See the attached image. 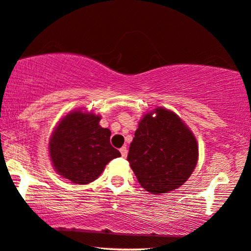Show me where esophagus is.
I'll return each mask as SVG.
<instances>
[{
	"mask_svg": "<svg viewBox=\"0 0 251 251\" xmlns=\"http://www.w3.org/2000/svg\"><path fill=\"white\" fill-rule=\"evenodd\" d=\"M119 151H121L123 158H126V156H127V149H126V147H123L121 150H119Z\"/></svg>",
	"mask_w": 251,
	"mask_h": 251,
	"instance_id": "obj_1",
	"label": "esophagus"
}]
</instances>
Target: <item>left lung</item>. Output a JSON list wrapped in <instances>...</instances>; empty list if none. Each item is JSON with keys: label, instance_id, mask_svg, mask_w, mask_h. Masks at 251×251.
I'll return each mask as SVG.
<instances>
[{"label": "left lung", "instance_id": "left-lung-1", "mask_svg": "<svg viewBox=\"0 0 251 251\" xmlns=\"http://www.w3.org/2000/svg\"><path fill=\"white\" fill-rule=\"evenodd\" d=\"M198 160L196 137L184 121L163 107L138 122L127 161L147 192L161 195L184 185Z\"/></svg>", "mask_w": 251, "mask_h": 251}]
</instances>
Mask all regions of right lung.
<instances>
[{"instance_id":"1","label":"right lung","mask_w":251,"mask_h":251,"mask_svg":"<svg viewBox=\"0 0 251 251\" xmlns=\"http://www.w3.org/2000/svg\"><path fill=\"white\" fill-rule=\"evenodd\" d=\"M100 119V115L78 108L57 123L48 142V153L62 178L77 185L89 184L111 160L121 156L110 144V130L99 125Z\"/></svg>"}]
</instances>
